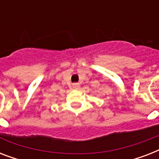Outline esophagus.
Here are the masks:
<instances>
[{"label": "esophagus", "mask_w": 159, "mask_h": 159, "mask_svg": "<svg viewBox=\"0 0 159 159\" xmlns=\"http://www.w3.org/2000/svg\"><path fill=\"white\" fill-rule=\"evenodd\" d=\"M79 87V83H73V84H72V87H73L74 89H78Z\"/></svg>", "instance_id": "esophagus-1"}]
</instances>
